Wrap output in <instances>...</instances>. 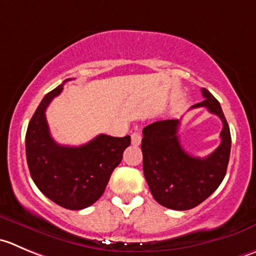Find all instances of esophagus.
<instances>
[{
	"label": "esophagus",
	"instance_id": "esophagus-1",
	"mask_svg": "<svg viewBox=\"0 0 256 256\" xmlns=\"http://www.w3.org/2000/svg\"><path fill=\"white\" fill-rule=\"evenodd\" d=\"M141 140H142V135H141V132L135 131V132L131 134V142H132V145H136V146L140 145Z\"/></svg>",
	"mask_w": 256,
	"mask_h": 256
}]
</instances>
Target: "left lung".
<instances>
[{
  "instance_id": "obj_1",
  "label": "left lung",
  "mask_w": 256,
  "mask_h": 256,
  "mask_svg": "<svg viewBox=\"0 0 256 256\" xmlns=\"http://www.w3.org/2000/svg\"><path fill=\"white\" fill-rule=\"evenodd\" d=\"M204 101L191 108H206L222 121V142L206 158L186 152L178 140L180 120H158L144 128L141 150L144 175L154 199L172 210H188L202 204L219 188L226 174L232 148L230 128L219 101L202 88Z\"/></svg>"
}]
</instances>
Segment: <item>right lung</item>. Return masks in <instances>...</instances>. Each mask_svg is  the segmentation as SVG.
<instances>
[{"label":"right lung","mask_w":256,"mask_h":256,"mask_svg":"<svg viewBox=\"0 0 256 256\" xmlns=\"http://www.w3.org/2000/svg\"><path fill=\"white\" fill-rule=\"evenodd\" d=\"M62 88L64 84L47 94L30 121L26 132L27 165L42 194L65 209L81 210L104 194L131 138L128 135L112 138L101 134L85 145H58L50 134L44 111Z\"/></svg>","instance_id":"1"}]
</instances>
